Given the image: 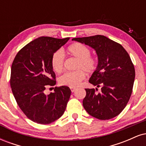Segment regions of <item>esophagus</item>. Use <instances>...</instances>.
Segmentation results:
<instances>
[{
  "label": "esophagus",
  "mask_w": 146,
  "mask_h": 146,
  "mask_svg": "<svg viewBox=\"0 0 146 146\" xmlns=\"http://www.w3.org/2000/svg\"><path fill=\"white\" fill-rule=\"evenodd\" d=\"M71 92L72 93H74V92L76 90V88H73V87H71Z\"/></svg>",
  "instance_id": "1"
}]
</instances>
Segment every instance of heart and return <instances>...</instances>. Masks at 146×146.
I'll return each instance as SVG.
<instances>
[{
  "instance_id": "heart-1",
  "label": "heart",
  "mask_w": 146,
  "mask_h": 146,
  "mask_svg": "<svg viewBox=\"0 0 146 146\" xmlns=\"http://www.w3.org/2000/svg\"><path fill=\"white\" fill-rule=\"evenodd\" d=\"M70 56L78 59L75 65L74 71L66 72L58 78L60 84L69 87L78 86L86 78L85 72L90 73L94 72L98 67V62L95 57L90 55V49L86 45L75 42L68 47ZM65 57L61 50H57L52 55L51 64L53 70L56 73L62 71Z\"/></svg>"
}]
</instances>
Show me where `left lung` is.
Wrapping results in <instances>:
<instances>
[{"label": "left lung", "mask_w": 146, "mask_h": 146, "mask_svg": "<svg viewBox=\"0 0 146 146\" xmlns=\"http://www.w3.org/2000/svg\"><path fill=\"white\" fill-rule=\"evenodd\" d=\"M72 40L91 46L98 56V67L89 82L102 87L101 92L95 93V88H86L84 108L90 115L101 120L117 116L130 100L135 78V67L128 52L120 44L102 35Z\"/></svg>", "instance_id": "obj_1"}]
</instances>
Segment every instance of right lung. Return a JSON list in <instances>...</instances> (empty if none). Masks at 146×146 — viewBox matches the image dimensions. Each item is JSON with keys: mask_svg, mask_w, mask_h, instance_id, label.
Segmentation results:
<instances>
[{"mask_svg": "<svg viewBox=\"0 0 146 146\" xmlns=\"http://www.w3.org/2000/svg\"><path fill=\"white\" fill-rule=\"evenodd\" d=\"M68 40L40 37L22 48L13 61L10 85L15 100L27 118L37 123H51L66 109L71 93L68 86H56L48 95L44 90L56 83L52 55Z\"/></svg>", "mask_w": 146, "mask_h": 146, "instance_id": "1", "label": "right lung"}]
</instances>
